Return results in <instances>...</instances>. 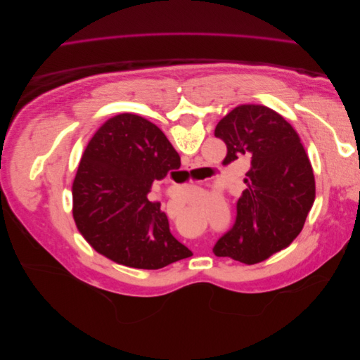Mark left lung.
<instances>
[{
    "instance_id": "obj_1",
    "label": "left lung",
    "mask_w": 360,
    "mask_h": 360,
    "mask_svg": "<svg viewBox=\"0 0 360 360\" xmlns=\"http://www.w3.org/2000/svg\"><path fill=\"white\" fill-rule=\"evenodd\" d=\"M225 163L250 159L233 228L213 246L216 257L245 264L264 261L299 236L315 198L311 162L296 130L263 105H240L214 129Z\"/></svg>"
}]
</instances>
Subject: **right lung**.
<instances>
[{"instance_id": "add662e5", "label": "right lung", "mask_w": 360, "mask_h": 360, "mask_svg": "<svg viewBox=\"0 0 360 360\" xmlns=\"http://www.w3.org/2000/svg\"><path fill=\"white\" fill-rule=\"evenodd\" d=\"M180 168V156L148 120L120 114L97 130L73 180V219L97 252L118 264L156 270L192 255L169 231L151 184Z\"/></svg>"}]
</instances>
